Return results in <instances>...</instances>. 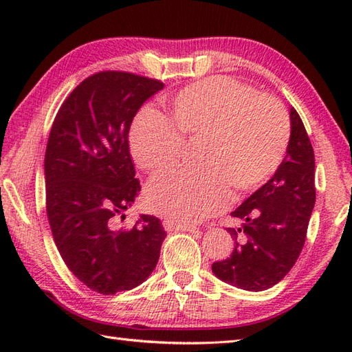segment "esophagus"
<instances>
[{
    "label": "esophagus",
    "instance_id": "34e87169",
    "mask_svg": "<svg viewBox=\"0 0 352 352\" xmlns=\"http://www.w3.org/2000/svg\"><path fill=\"white\" fill-rule=\"evenodd\" d=\"M163 227L166 231H189V233H193L197 231V228L193 226H183V223H178L174 221H163Z\"/></svg>",
    "mask_w": 352,
    "mask_h": 352
}]
</instances>
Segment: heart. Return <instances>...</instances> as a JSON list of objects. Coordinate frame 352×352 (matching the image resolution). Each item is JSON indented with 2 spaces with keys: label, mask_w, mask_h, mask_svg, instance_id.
Here are the masks:
<instances>
[{
  "label": "heart",
  "mask_w": 352,
  "mask_h": 352,
  "mask_svg": "<svg viewBox=\"0 0 352 352\" xmlns=\"http://www.w3.org/2000/svg\"><path fill=\"white\" fill-rule=\"evenodd\" d=\"M169 119L145 107L134 119L130 151L144 170L168 166L180 155L183 136H204L201 168H170L151 178L146 203L178 223L219 213L230 203V184L250 192L278 169L290 139L281 104L252 87L216 77L192 85L170 101Z\"/></svg>",
  "instance_id": "b5f03b06"
}]
</instances>
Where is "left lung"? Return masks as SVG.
<instances>
[{
  "label": "left lung",
  "instance_id": "obj_1",
  "mask_svg": "<svg viewBox=\"0 0 352 352\" xmlns=\"http://www.w3.org/2000/svg\"><path fill=\"white\" fill-rule=\"evenodd\" d=\"M315 201V153L300 115L290 107L284 160L271 180L231 212L242 227L227 228L236 246L228 258L212 265L213 274L250 292L280 283L302 251Z\"/></svg>",
  "mask_w": 352,
  "mask_h": 352
}]
</instances>
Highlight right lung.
<instances>
[{"label":"right lung","instance_id":"add662e5","mask_svg":"<svg viewBox=\"0 0 352 352\" xmlns=\"http://www.w3.org/2000/svg\"><path fill=\"white\" fill-rule=\"evenodd\" d=\"M162 81L107 71L74 89L52 124L45 153L47 214L58 252L77 278L102 295L131 290L153 274L166 233L155 216L116 227L140 183L129 133Z\"/></svg>","mask_w":352,"mask_h":352}]
</instances>
